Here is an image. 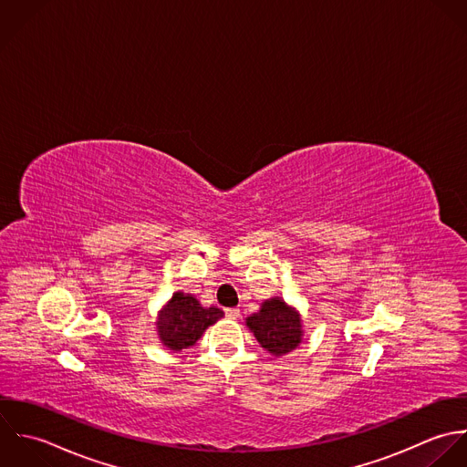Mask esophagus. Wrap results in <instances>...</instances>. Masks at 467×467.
Wrapping results in <instances>:
<instances>
[{"label":"esophagus","instance_id":"1","mask_svg":"<svg viewBox=\"0 0 467 467\" xmlns=\"http://www.w3.org/2000/svg\"><path fill=\"white\" fill-rule=\"evenodd\" d=\"M225 316L229 319H236L240 316V308H225Z\"/></svg>","mask_w":467,"mask_h":467}]
</instances>
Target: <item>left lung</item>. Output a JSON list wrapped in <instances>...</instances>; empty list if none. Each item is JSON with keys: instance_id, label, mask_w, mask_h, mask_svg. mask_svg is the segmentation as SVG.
<instances>
[{"instance_id": "1", "label": "left lung", "mask_w": 467, "mask_h": 467, "mask_svg": "<svg viewBox=\"0 0 467 467\" xmlns=\"http://www.w3.org/2000/svg\"><path fill=\"white\" fill-rule=\"evenodd\" d=\"M247 328L271 356H285L303 341V319L296 306L280 296L265 299L258 312L245 317Z\"/></svg>"}]
</instances>
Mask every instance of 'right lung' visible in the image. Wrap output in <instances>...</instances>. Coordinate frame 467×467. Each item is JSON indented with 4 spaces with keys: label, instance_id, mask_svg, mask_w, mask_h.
I'll return each mask as SVG.
<instances>
[{
    "label": "right lung",
    "instance_id": "add662e5",
    "mask_svg": "<svg viewBox=\"0 0 467 467\" xmlns=\"http://www.w3.org/2000/svg\"><path fill=\"white\" fill-rule=\"evenodd\" d=\"M222 317L223 312L218 306H202L192 294L179 290L159 310L155 321L157 337L168 350L182 352Z\"/></svg>",
    "mask_w": 467,
    "mask_h": 467
}]
</instances>
